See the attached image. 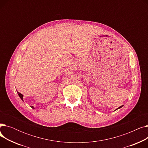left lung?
<instances>
[{
    "instance_id": "left-lung-1",
    "label": "left lung",
    "mask_w": 148,
    "mask_h": 148,
    "mask_svg": "<svg viewBox=\"0 0 148 148\" xmlns=\"http://www.w3.org/2000/svg\"><path fill=\"white\" fill-rule=\"evenodd\" d=\"M123 107V106H120L119 107H118V108H117V109H116L115 110H118V109H119V108H121V107Z\"/></svg>"
}]
</instances>
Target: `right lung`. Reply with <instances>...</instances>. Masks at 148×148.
<instances>
[{
	"label": "right lung",
	"instance_id": "right-lung-1",
	"mask_svg": "<svg viewBox=\"0 0 148 148\" xmlns=\"http://www.w3.org/2000/svg\"><path fill=\"white\" fill-rule=\"evenodd\" d=\"M17 93H18V96H19V97H20V98H21V99L23 101V95L21 94H20V92H18V91H17ZM31 107H32V108H34V107L33 106H32Z\"/></svg>",
	"mask_w": 148,
	"mask_h": 148
}]
</instances>
